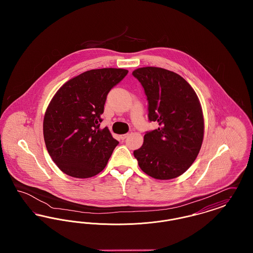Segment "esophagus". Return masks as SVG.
<instances>
[{
  "mask_svg": "<svg viewBox=\"0 0 253 253\" xmlns=\"http://www.w3.org/2000/svg\"><path fill=\"white\" fill-rule=\"evenodd\" d=\"M129 136V133H124V134H121V138L123 140V139H125L126 137H128Z\"/></svg>",
  "mask_w": 253,
  "mask_h": 253,
  "instance_id": "obj_1",
  "label": "esophagus"
}]
</instances>
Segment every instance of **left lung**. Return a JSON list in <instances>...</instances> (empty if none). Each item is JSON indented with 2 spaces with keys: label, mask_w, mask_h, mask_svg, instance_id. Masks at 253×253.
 <instances>
[{
  "label": "left lung",
  "mask_w": 253,
  "mask_h": 253,
  "mask_svg": "<svg viewBox=\"0 0 253 253\" xmlns=\"http://www.w3.org/2000/svg\"><path fill=\"white\" fill-rule=\"evenodd\" d=\"M143 86L149 120L159 127L145 133L143 145L133 152L149 176L168 180L192 166L204 137L201 103L193 87L176 73L147 66L132 71Z\"/></svg>",
  "instance_id": "obj_1"
}]
</instances>
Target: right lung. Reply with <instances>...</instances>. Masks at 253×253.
Listing matches in <instances>:
<instances>
[{"instance_id": "add662e5", "label": "right lung", "mask_w": 253, "mask_h": 253, "mask_svg": "<svg viewBox=\"0 0 253 253\" xmlns=\"http://www.w3.org/2000/svg\"><path fill=\"white\" fill-rule=\"evenodd\" d=\"M121 68L93 69L74 77L49 102L43 137L49 156L60 170L89 178L106 167L119 141L99 128L109 91L127 75Z\"/></svg>"}]
</instances>
